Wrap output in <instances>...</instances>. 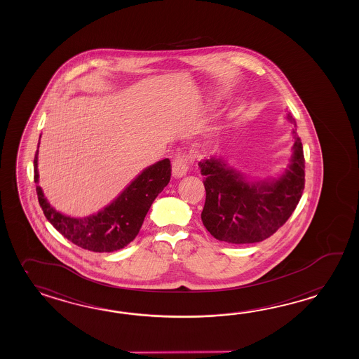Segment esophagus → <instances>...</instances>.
Segmentation results:
<instances>
[{
	"label": "esophagus",
	"mask_w": 359,
	"mask_h": 359,
	"mask_svg": "<svg viewBox=\"0 0 359 359\" xmlns=\"http://www.w3.org/2000/svg\"><path fill=\"white\" fill-rule=\"evenodd\" d=\"M188 171V158L185 156H176L172 162V176L183 177Z\"/></svg>",
	"instance_id": "obj_1"
}]
</instances>
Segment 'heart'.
Segmentation results:
<instances>
[{
    "mask_svg": "<svg viewBox=\"0 0 359 359\" xmlns=\"http://www.w3.org/2000/svg\"><path fill=\"white\" fill-rule=\"evenodd\" d=\"M216 100H219V97H217V96H214V97H212V99H211V100H210V102H211V103L214 104V102H216Z\"/></svg>",
    "mask_w": 359,
    "mask_h": 359,
    "instance_id": "1",
    "label": "heart"
}]
</instances>
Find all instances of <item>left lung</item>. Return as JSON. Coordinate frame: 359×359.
I'll use <instances>...</instances> for the list:
<instances>
[{"mask_svg":"<svg viewBox=\"0 0 359 359\" xmlns=\"http://www.w3.org/2000/svg\"><path fill=\"white\" fill-rule=\"evenodd\" d=\"M287 120L295 122L291 113ZM292 135L291 160L277 179L248 180L223 158L199 162L206 189L201 219L212 237L233 245L262 242L292 215L305 184L303 144L296 130Z\"/></svg>","mask_w":359,"mask_h":359,"instance_id":"obj_1","label":"left lung"}]
</instances>
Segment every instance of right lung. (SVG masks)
<instances>
[{"label": "right lung", "instance_id": "obj_1", "mask_svg": "<svg viewBox=\"0 0 359 359\" xmlns=\"http://www.w3.org/2000/svg\"><path fill=\"white\" fill-rule=\"evenodd\" d=\"M33 165L34 183L39 184V149ZM170 176V160L158 161L136 176L108 206L86 217L64 215L48 203L40 185L36 191L46 219L65 238L88 251L113 252L135 239L153 201L168 185Z\"/></svg>", "mask_w": 359, "mask_h": 359}]
</instances>
